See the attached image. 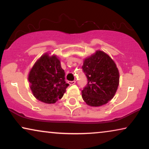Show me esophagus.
I'll return each mask as SVG.
<instances>
[{"mask_svg": "<svg viewBox=\"0 0 149 149\" xmlns=\"http://www.w3.org/2000/svg\"><path fill=\"white\" fill-rule=\"evenodd\" d=\"M69 84L70 85H74V84H75V83H76V81H68V82Z\"/></svg>", "mask_w": 149, "mask_h": 149, "instance_id": "obj_1", "label": "esophagus"}]
</instances>
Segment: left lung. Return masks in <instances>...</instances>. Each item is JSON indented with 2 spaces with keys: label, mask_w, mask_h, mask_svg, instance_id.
Here are the masks:
<instances>
[{
  "label": "left lung",
  "mask_w": 149,
  "mask_h": 149,
  "mask_svg": "<svg viewBox=\"0 0 149 149\" xmlns=\"http://www.w3.org/2000/svg\"><path fill=\"white\" fill-rule=\"evenodd\" d=\"M87 84L82 91L87 104L100 107L107 104L115 95L119 82V73L115 63L102 51L85 59L82 66Z\"/></svg>",
  "instance_id": "1"
}]
</instances>
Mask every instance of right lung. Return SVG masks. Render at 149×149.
Returning a JSON list of instances; mask_svg holds the SVG:
<instances>
[{"instance_id": "1", "label": "right lung", "mask_w": 149, "mask_h": 149, "mask_svg": "<svg viewBox=\"0 0 149 149\" xmlns=\"http://www.w3.org/2000/svg\"><path fill=\"white\" fill-rule=\"evenodd\" d=\"M56 56L44 54L30 71L28 81L34 96L46 104H54L62 98L68 83Z\"/></svg>"}]
</instances>
